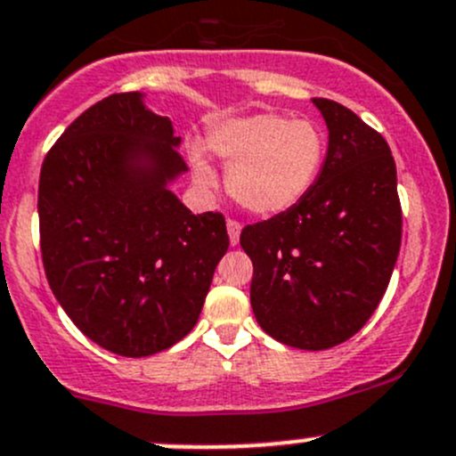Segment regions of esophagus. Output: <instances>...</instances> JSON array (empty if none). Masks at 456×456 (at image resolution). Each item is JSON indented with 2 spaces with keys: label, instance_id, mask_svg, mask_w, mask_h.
<instances>
[{
  "label": "esophagus",
  "instance_id": "1",
  "mask_svg": "<svg viewBox=\"0 0 456 456\" xmlns=\"http://www.w3.org/2000/svg\"><path fill=\"white\" fill-rule=\"evenodd\" d=\"M240 229L242 224L238 223V220H227V232H229V242H232V247H236L238 240H240Z\"/></svg>",
  "mask_w": 456,
  "mask_h": 456
}]
</instances>
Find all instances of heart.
Returning a JSON list of instances; mask_svg holds the SVG:
<instances>
[{
	"instance_id": "obj_1",
	"label": "heart",
	"mask_w": 456,
	"mask_h": 456,
	"mask_svg": "<svg viewBox=\"0 0 456 456\" xmlns=\"http://www.w3.org/2000/svg\"><path fill=\"white\" fill-rule=\"evenodd\" d=\"M209 148L227 167L229 194L257 216L295 208L313 188L323 161V137L313 122L268 113L218 124L209 133ZM191 167L199 183H214L203 157H191Z\"/></svg>"
}]
</instances>
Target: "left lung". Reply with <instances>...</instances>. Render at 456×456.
I'll return each mask as SVG.
<instances>
[{
    "instance_id": "1",
    "label": "left lung",
    "mask_w": 456,
    "mask_h": 456,
    "mask_svg": "<svg viewBox=\"0 0 456 456\" xmlns=\"http://www.w3.org/2000/svg\"><path fill=\"white\" fill-rule=\"evenodd\" d=\"M328 155L308 194L247 224L251 308L275 341L297 349L352 338L380 304L402 242V208L389 143L356 113L314 98Z\"/></svg>"
}]
</instances>
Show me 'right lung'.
I'll return each mask as SVG.
<instances>
[{"mask_svg": "<svg viewBox=\"0 0 456 456\" xmlns=\"http://www.w3.org/2000/svg\"><path fill=\"white\" fill-rule=\"evenodd\" d=\"M179 143L140 91L113 94L78 115L41 166L50 289L85 337L119 356H152L190 334L229 248L223 214H191L167 190L188 170Z\"/></svg>", "mask_w": 456, "mask_h": 456, "instance_id": "right-lung-1", "label": "right lung"}]
</instances>
